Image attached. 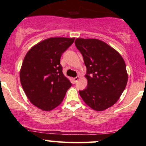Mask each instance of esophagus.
<instances>
[{
	"label": "esophagus",
	"mask_w": 146,
	"mask_h": 146,
	"mask_svg": "<svg viewBox=\"0 0 146 146\" xmlns=\"http://www.w3.org/2000/svg\"><path fill=\"white\" fill-rule=\"evenodd\" d=\"M78 79H79V77H78V76H76V77L73 78V81H74V83H76V82L78 81Z\"/></svg>",
	"instance_id": "1"
}]
</instances>
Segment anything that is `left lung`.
<instances>
[{
    "label": "left lung",
    "instance_id": "8db88e82",
    "mask_svg": "<svg viewBox=\"0 0 146 146\" xmlns=\"http://www.w3.org/2000/svg\"><path fill=\"white\" fill-rule=\"evenodd\" d=\"M75 45L83 57L87 68L88 86L79 91L88 106L103 111L112 106L125 90L127 74L119 52L101 40L76 38Z\"/></svg>",
    "mask_w": 146,
    "mask_h": 146
}]
</instances>
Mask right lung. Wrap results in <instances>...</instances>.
Masks as SVG:
<instances>
[{
	"instance_id": "add662e5",
	"label": "right lung",
	"mask_w": 146,
	"mask_h": 146,
	"mask_svg": "<svg viewBox=\"0 0 146 146\" xmlns=\"http://www.w3.org/2000/svg\"><path fill=\"white\" fill-rule=\"evenodd\" d=\"M74 38L55 37L38 42L25 56L20 71L21 86L32 104L44 111L59 106L72 86L60 63Z\"/></svg>"
}]
</instances>
